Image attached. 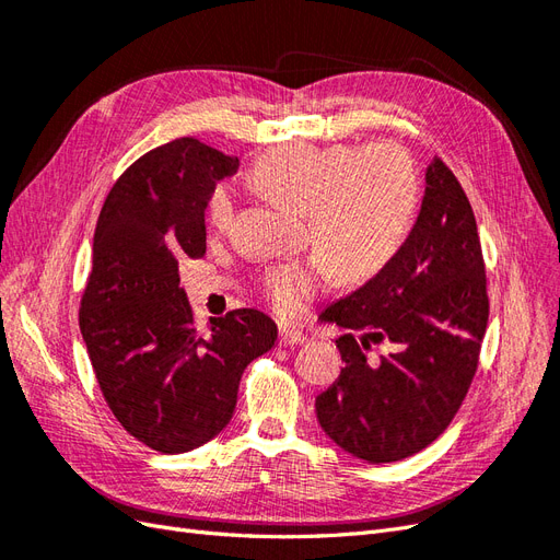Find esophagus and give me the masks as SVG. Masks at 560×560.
Returning <instances> with one entry per match:
<instances>
[{
    "label": "esophagus",
    "instance_id": "1",
    "mask_svg": "<svg viewBox=\"0 0 560 560\" xmlns=\"http://www.w3.org/2000/svg\"><path fill=\"white\" fill-rule=\"evenodd\" d=\"M308 341V336L299 329H280L278 331V343L280 346H303Z\"/></svg>",
    "mask_w": 560,
    "mask_h": 560
}]
</instances>
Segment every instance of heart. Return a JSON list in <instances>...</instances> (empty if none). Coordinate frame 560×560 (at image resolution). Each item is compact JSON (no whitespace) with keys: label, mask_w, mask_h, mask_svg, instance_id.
<instances>
[{"label":"heart","mask_w":560,"mask_h":560,"mask_svg":"<svg viewBox=\"0 0 560 560\" xmlns=\"http://www.w3.org/2000/svg\"><path fill=\"white\" fill-rule=\"evenodd\" d=\"M257 189L303 210V238L319 254L268 268L261 287L278 315L296 317L331 278L360 282L395 257L409 233L420 198V179L409 151L393 142L362 149L348 144L292 142L254 161ZM208 222L224 233L233 226L235 198L217 186L208 198Z\"/></svg>","instance_id":"obj_1"}]
</instances>
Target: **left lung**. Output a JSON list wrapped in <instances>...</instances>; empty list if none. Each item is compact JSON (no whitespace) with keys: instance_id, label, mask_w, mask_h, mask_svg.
I'll list each match as a JSON object with an SVG mask.
<instances>
[{"instance_id":"1","label":"left lung","mask_w":560,"mask_h":560,"mask_svg":"<svg viewBox=\"0 0 560 560\" xmlns=\"http://www.w3.org/2000/svg\"><path fill=\"white\" fill-rule=\"evenodd\" d=\"M420 214L376 278L322 313L346 366L315 397L322 430L354 457L397 463L428 448L460 409L488 325L477 219L434 156ZM381 347V353L373 348Z\"/></svg>"}]
</instances>
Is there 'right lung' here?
<instances>
[{
	"instance_id": "add662e5",
	"label": "right lung",
	"mask_w": 560,
	"mask_h": 560,
	"mask_svg": "<svg viewBox=\"0 0 560 560\" xmlns=\"http://www.w3.org/2000/svg\"><path fill=\"white\" fill-rule=\"evenodd\" d=\"M238 171L198 138L147 151L100 210L79 327L109 411L159 453H186L222 432L245 366L273 348L276 322L238 308L196 327L179 264L206 254L214 184Z\"/></svg>"
}]
</instances>
